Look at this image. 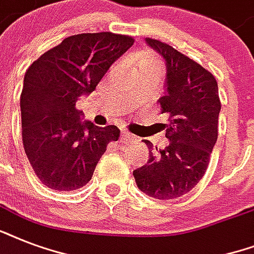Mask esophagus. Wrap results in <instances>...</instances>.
I'll use <instances>...</instances> for the list:
<instances>
[{"mask_svg":"<svg viewBox=\"0 0 254 254\" xmlns=\"http://www.w3.org/2000/svg\"><path fill=\"white\" fill-rule=\"evenodd\" d=\"M121 137H123V139H131V138H133V135L129 134L127 131H121Z\"/></svg>","mask_w":254,"mask_h":254,"instance_id":"34e87169","label":"esophagus"}]
</instances>
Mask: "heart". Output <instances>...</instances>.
I'll list each match as a JSON object with an SVG mask.
<instances>
[{
    "instance_id": "1",
    "label": "heart",
    "mask_w": 254,
    "mask_h": 254,
    "mask_svg": "<svg viewBox=\"0 0 254 254\" xmlns=\"http://www.w3.org/2000/svg\"><path fill=\"white\" fill-rule=\"evenodd\" d=\"M149 63H158V61L153 55H150V54H141L138 57V65L149 64Z\"/></svg>"
}]
</instances>
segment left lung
<instances>
[{"mask_svg":"<svg viewBox=\"0 0 254 254\" xmlns=\"http://www.w3.org/2000/svg\"><path fill=\"white\" fill-rule=\"evenodd\" d=\"M166 62L165 95L158 104L169 115L165 149L149 147V161L133 171L138 189L154 199H175L197 185L204 175L217 139L220 99L212 73L171 46L146 38Z\"/></svg>","mask_w":254,"mask_h":254,"instance_id":"1","label":"left lung"}]
</instances>
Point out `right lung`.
Segmentation results:
<instances>
[{
    "label": "right lung",
    "instance_id": "add662e5",
    "mask_svg": "<svg viewBox=\"0 0 254 254\" xmlns=\"http://www.w3.org/2000/svg\"><path fill=\"white\" fill-rule=\"evenodd\" d=\"M133 38L87 33L65 38L26 71L21 93L22 141L41 182L57 191H72L91 181L108 143L117 141L115 125L96 127L76 109L80 96L95 91Z\"/></svg>",
    "mask_w": 254,
    "mask_h": 254
}]
</instances>
